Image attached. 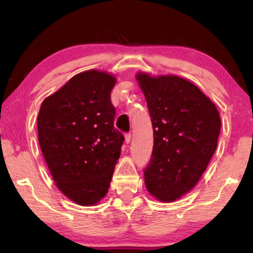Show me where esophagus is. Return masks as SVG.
<instances>
[{
    "instance_id": "34e87169",
    "label": "esophagus",
    "mask_w": 253,
    "mask_h": 253,
    "mask_svg": "<svg viewBox=\"0 0 253 253\" xmlns=\"http://www.w3.org/2000/svg\"><path fill=\"white\" fill-rule=\"evenodd\" d=\"M130 139H131V134H130V132H128V134L125 135V142L128 144L130 142Z\"/></svg>"
}]
</instances>
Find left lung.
<instances>
[{
  "mask_svg": "<svg viewBox=\"0 0 253 253\" xmlns=\"http://www.w3.org/2000/svg\"><path fill=\"white\" fill-rule=\"evenodd\" d=\"M136 79L154 130L145 184L158 201L173 202L191 191L207 169L220 135L219 111L196 85L177 76L139 72Z\"/></svg>",
  "mask_w": 253,
  "mask_h": 253,
  "instance_id": "1",
  "label": "left lung"
}]
</instances>
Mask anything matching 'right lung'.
I'll return each mask as SVG.
<instances>
[{
    "label": "right lung",
    "instance_id": "obj_1",
    "mask_svg": "<svg viewBox=\"0 0 253 253\" xmlns=\"http://www.w3.org/2000/svg\"><path fill=\"white\" fill-rule=\"evenodd\" d=\"M115 84L107 72H81L45 98L38 115L40 147L55 185L84 207L107 194L125 140L114 127Z\"/></svg>",
    "mask_w": 253,
    "mask_h": 253
}]
</instances>
